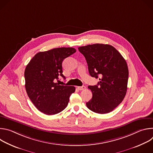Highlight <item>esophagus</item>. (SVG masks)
I'll return each mask as SVG.
<instances>
[{"instance_id": "esophagus-1", "label": "esophagus", "mask_w": 153, "mask_h": 153, "mask_svg": "<svg viewBox=\"0 0 153 153\" xmlns=\"http://www.w3.org/2000/svg\"><path fill=\"white\" fill-rule=\"evenodd\" d=\"M77 89L79 90H84L86 89V87L85 86H77Z\"/></svg>"}]
</instances>
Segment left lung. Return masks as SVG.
<instances>
[{
    "instance_id": "8db88e82",
    "label": "left lung",
    "mask_w": 153,
    "mask_h": 153,
    "mask_svg": "<svg viewBox=\"0 0 153 153\" xmlns=\"http://www.w3.org/2000/svg\"><path fill=\"white\" fill-rule=\"evenodd\" d=\"M78 50L85 57L91 76L100 80L97 85L88 86L93 97L86 106L98 114L112 111L126 93L129 72L126 60L114 47L108 44L96 43Z\"/></svg>"
}]
</instances>
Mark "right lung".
<instances>
[{"label": "right lung", "mask_w": 153, "mask_h": 153, "mask_svg": "<svg viewBox=\"0 0 153 153\" xmlns=\"http://www.w3.org/2000/svg\"><path fill=\"white\" fill-rule=\"evenodd\" d=\"M76 52L70 47L54 48L37 53L25 70V89L34 106L47 115L57 114L67 107L75 87L56 83L62 73V62Z\"/></svg>", "instance_id": "right-lung-1"}]
</instances>
